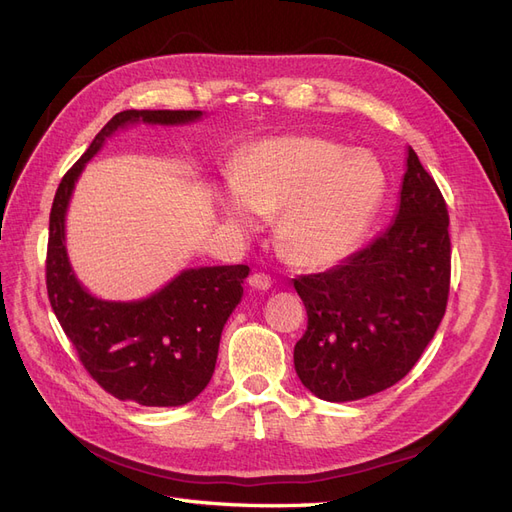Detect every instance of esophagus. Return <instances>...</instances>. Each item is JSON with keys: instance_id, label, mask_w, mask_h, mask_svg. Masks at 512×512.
<instances>
[{"instance_id": "obj_1", "label": "esophagus", "mask_w": 512, "mask_h": 512, "mask_svg": "<svg viewBox=\"0 0 512 512\" xmlns=\"http://www.w3.org/2000/svg\"><path fill=\"white\" fill-rule=\"evenodd\" d=\"M247 284H250V288H254V290H269L271 288V277L265 275V273H252L250 280H247Z\"/></svg>"}]
</instances>
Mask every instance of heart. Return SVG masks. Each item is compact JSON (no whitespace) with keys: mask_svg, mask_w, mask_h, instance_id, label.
Masks as SVG:
<instances>
[{"mask_svg":"<svg viewBox=\"0 0 512 512\" xmlns=\"http://www.w3.org/2000/svg\"><path fill=\"white\" fill-rule=\"evenodd\" d=\"M386 175L367 149L318 136H277L247 149L235 185L218 194L226 224L243 237L277 215L275 243L299 267L322 269L348 258L382 203Z\"/></svg>","mask_w":512,"mask_h":512,"instance_id":"heart-1","label":"heart"}]
</instances>
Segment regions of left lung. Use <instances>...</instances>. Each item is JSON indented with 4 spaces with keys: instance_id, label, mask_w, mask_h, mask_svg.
<instances>
[{
    "instance_id": "1",
    "label": "left lung",
    "mask_w": 512,
    "mask_h": 512,
    "mask_svg": "<svg viewBox=\"0 0 512 512\" xmlns=\"http://www.w3.org/2000/svg\"><path fill=\"white\" fill-rule=\"evenodd\" d=\"M448 211L408 147L399 205L384 235L342 265L294 280L307 331L294 369L324 401H356L397 384L421 359L446 312Z\"/></svg>"
}]
</instances>
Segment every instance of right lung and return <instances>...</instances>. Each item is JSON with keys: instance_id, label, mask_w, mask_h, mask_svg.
<instances>
[{"instance_id": "right-lung-1", "label": "right lung", "mask_w": 512, "mask_h": 512, "mask_svg": "<svg viewBox=\"0 0 512 512\" xmlns=\"http://www.w3.org/2000/svg\"><path fill=\"white\" fill-rule=\"evenodd\" d=\"M203 111H121L61 179L49 220L46 290L61 329L104 391L141 406L190 404L205 391L218 361L224 324L243 297L245 265L183 269L136 301H106L76 277L66 247V213L87 162L104 143L138 123L188 126Z\"/></svg>"}]
</instances>
